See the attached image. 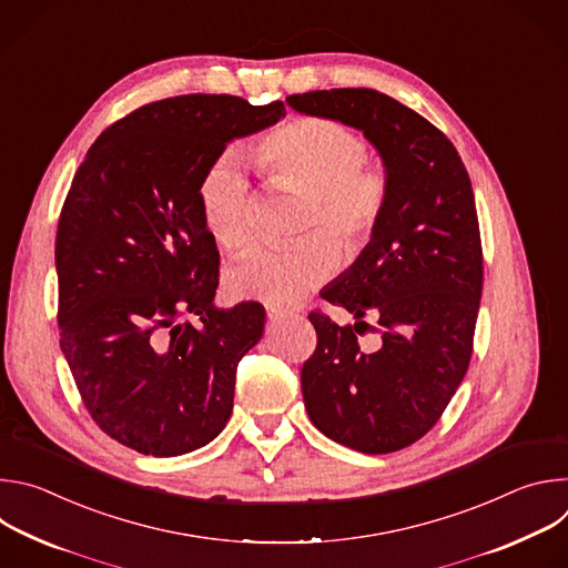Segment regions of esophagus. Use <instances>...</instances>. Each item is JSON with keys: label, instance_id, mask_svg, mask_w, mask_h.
I'll return each mask as SVG.
<instances>
[{"label": "esophagus", "instance_id": "esophagus-1", "mask_svg": "<svg viewBox=\"0 0 568 568\" xmlns=\"http://www.w3.org/2000/svg\"><path fill=\"white\" fill-rule=\"evenodd\" d=\"M296 314H298V310H294V307L267 305V318L274 321V323H281V321H285V318H290V316H296Z\"/></svg>", "mask_w": 568, "mask_h": 568}]
</instances>
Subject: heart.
Segmentation results:
<instances>
[{
    "label": "heart",
    "instance_id": "heart-1",
    "mask_svg": "<svg viewBox=\"0 0 568 568\" xmlns=\"http://www.w3.org/2000/svg\"><path fill=\"white\" fill-rule=\"evenodd\" d=\"M256 156L274 184L310 195L298 226L305 237L287 250L247 252L226 272L224 283L237 298L285 305L337 272L336 241L346 256H357L368 245L386 209L388 184L379 171L366 169V141L333 119H294L265 136ZM200 206L222 250L250 245L256 231L254 195L245 161L235 150L220 154L204 173Z\"/></svg>",
    "mask_w": 568,
    "mask_h": 568
}]
</instances>
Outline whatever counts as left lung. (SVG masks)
Wrapping results in <instances>:
<instances>
[{"label":"left lung","mask_w":568,"mask_h":568,"mask_svg":"<svg viewBox=\"0 0 568 568\" xmlns=\"http://www.w3.org/2000/svg\"><path fill=\"white\" fill-rule=\"evenodd\" d=\"M285 103L359 130L382 159L384 215L355 263L321 290L355 323L310 314L318 342L301 390L321 434L364 454L397 452L438 423L469 366L483 290L471 182L452 141L386 94L321 90ZM366 313L383 333L375 354L356 344Z\"/></svg>","instance_id":"8db88e82"}]
</instances>
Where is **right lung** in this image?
<instances>
[{
  "label": "right lung",
  "mask_w": 568,
  "mask_h": 568,
  "mask_svg": "<svg viewBox=\"0 0 568 568\" xmlns=\"http://www.w3.org/2000/svg\"><path fill=\"white\" fill-rule=\"evenodd\" d=\"M283 116L281 101H156L108 128L73 175L55 235L60 351L94 423L139 454L195 452L231 418L265 307L215 305L200 184L233 139Z\"/></svg>",
  "instance_id": "add662e5"
}]
</instances>
